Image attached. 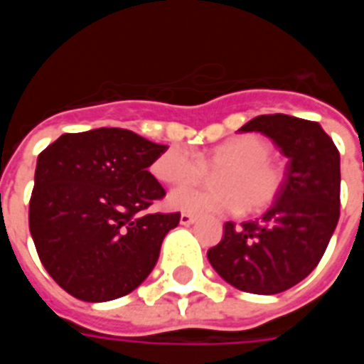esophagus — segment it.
<instances>
[{
    "label": "esophagus",
    "mask_w": 364,
    "mask_h": 364,
    "mask_svg": "<svg viewBox=\"0 0 364 364\" xmlns=\"http://www.w3.org/2000/svg\"><path fill=\"white\" fill-rule=\"evenodd\" d=\"M179 222H181L183 226H191V224H195V222H197V216H193V214H189V213H183L181 218H179Z\"/></svg>",
    "instance_id": "obj_1"
}]
</instances>
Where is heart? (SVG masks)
Wrapping results in <instances>:
<instances>
[{
  "label": "heart",
  "mask_w": 364,
  "mask_h": 364,
  "mask_svg": "<svg viewBox=\"0 0 364 364\" xmlns=\"http://www.w3.org/2000/svg\"><path fill=\"white\" fill-rule=\"evenodd\" d=\"M271 144L259 134H237L195 154L187 146H169L151 164V173L166 185H189L216 169V187H183L173 191L167 203L175 210L195 214L261 213L281 195L284 173L271 159Z\"/></svg>",
  "instance_id": "obj_1"
}]
</instances>
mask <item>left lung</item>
<instances>
[{
  "mask_svg": "<svg viewBox=\"0 0 364 364\" xmlns=\"http://www.w3.org/2000/svg\"><path fill=\"white\" fill-rule=\"evenodd\" d=\"M269 136L289 158L281 195L259 220L224 224L214 271L253 294L289 290L312 273L339 220V151L314 120L261 114L240 128Z\"/></svg>",
  "mask_w": 364,
  "mask_h": 364,
  "instance_id": "obj_1",
  "label": "left lung"
}]
</instances>
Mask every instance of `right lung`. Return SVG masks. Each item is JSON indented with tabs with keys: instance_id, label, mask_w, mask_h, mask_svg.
I'll return each mask as SVG.
<instances>
[{
	"instance_id": "right-lung-1",
	"label": "right lung",
	"mask_w": 364,
	"mask_h": 364,
	"mask_svg": "<svg viewBox=\"0 0 364 364\" xmlns=\"http://www.w3.org/2000/svg\"><path fill=\"white\" fill-rule=\"evenodd\" d=\"M167 146L124 128L62 134L36 159L28 228L36 253L68 294L107 302L156 267L179 213L148 214L166 197L148 171Z\"/></svg>"
}]
</instances>
